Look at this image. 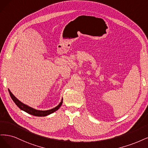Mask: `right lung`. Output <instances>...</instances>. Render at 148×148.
I'll use <instances>...</instances> for the list:
<instances>
[{
	"mask_svg": "<svg viewBox=\"0 0 148 148\" xmlns=\"http://www.w3.org/2000/svg\"><path fill=\"white\" fill-rule=\"evenodd\" d=\"M8 92H9V93H10V95L12 99H13V101L16 104V106L19 108L21 109V110L26 112L27 113L31 114V115H32V116H35L42 117V116H46L47 115H49V114L53 113V112H55L56 111L58 110V109L61 107L62 103H63V99H62L60 103L56 107L51 109H50V110H47V111H39V110H37V109H35L34 108L28 106L24 103H21L20 100H18L15 96H14V95L10 92V90L9 89H8Z\"/></svg>",
	"mask_w": 148,
	"mask_h": 148,
	"instance_id": "add662e5",
	"label": "right lung"
}]
</instances>
